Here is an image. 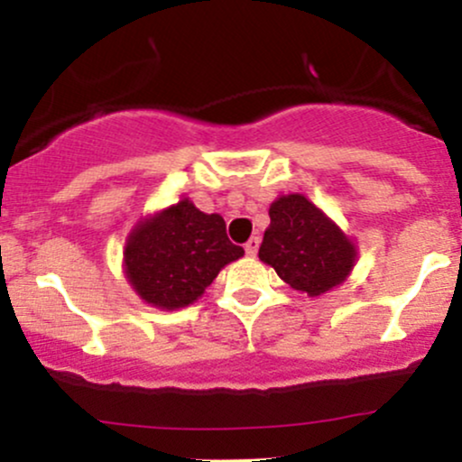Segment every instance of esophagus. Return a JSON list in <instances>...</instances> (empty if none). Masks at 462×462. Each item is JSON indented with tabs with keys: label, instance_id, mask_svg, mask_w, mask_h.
<instances>
[{
	"label": "esophagus",
	"instance_id": "1",
	"mask_svg": "<svg viewBox=\"0 0 462 462\" xmlns=\"http://www.w3.org/2000/svg\"><path fill=\"white\" fill-rule=\"evenodd\" d=\"M258 247H261V238H258V236H252V238H249V241L245 243V252H247V256H256V254H258Z\"/></svg>",
	"mask_w": 462,
	"mask_h": 462
}]
</instances>
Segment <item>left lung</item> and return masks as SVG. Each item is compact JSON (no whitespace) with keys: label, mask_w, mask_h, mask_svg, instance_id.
<instances>
[{"label":"left lung","mask_w":462,"mask_h":462,"mask_svg":"<svg viewBox=\"0 0 462 462\" xmlns=\"http://www.w3.org/2000/svg\"><path fill=\"white\" fill-rule=\"evenodd\" d=\"M258 258L272 264L291 289L310 298L343 284L356 263V245L304 195H280L269 208Z\"/></svg>","instance_id":"8db88e82"}]
</instances>
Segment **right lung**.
I'll return each instance as SVG.
<instances>
[{
  "instance_id": "add662e5",
  "label": "right lung",
  "mask_w": 462,
  "mask_h": 462,
  "mask_svg": "<svg viewBox=\"0 0 462 462\" xmlns=\"http://www.w3.org/2000/svg\"><path fill=\"white\" fill-rule=\"evenodd\" d=\"M243 254L227 238L224 217L201 213L184 198L134 226L125 241L124 267L143 301L176 310L201 298L217 273Z\"/></svg>"
}]
</instances>
